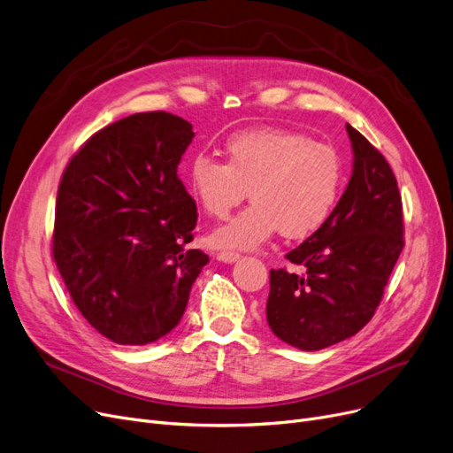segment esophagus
<instances>
[{"instance_id": "1", "label": "esophagus", "mask_w": 453, "mask_h": 453, "mask_svg": "<svg viewBox=\"0 0 453 453\" xmlns=\"http://www.w3.org/2000/svg\"><path fill=\"white\" fill-rule=\"evenodd\" d=\"M239 257H241V255L234 253V251H219V253H216V259L222 261V263H234Z\"/></svg>"}]
</instances>
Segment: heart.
I'll use <instances>...</instances> for the list:
<instances>
[{"instance_id": "1", "label": "heart", "mask_w": 453, "mask_h": 453, "mask_svg": "<svg viewBox=\"0 0 453 453\" xmlns=\"http://www.w3.org/2000/svg\"><path fill=\"white\" fill-rule=\"evenodd\" d=\"M227 163L194 155L187 180L212 219L226 220L248 196L253 202L231 224L212 233L220 248L251 250L280 229L303 239L320 229L344 188V165L331 146L287 129H250L229 136Z\"/></svg>"}]
</instances>
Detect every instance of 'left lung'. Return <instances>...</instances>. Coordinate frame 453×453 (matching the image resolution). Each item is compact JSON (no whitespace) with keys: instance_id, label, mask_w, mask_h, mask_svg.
<instances>
[{"instance_id":"1","label":"left lung","mask_w":453,"mask_h":453,"mask_svg":"<svg viewBox=\"0 0 453 453\" xmlns=\"http://www.w3.org/2000/svg\"><path fill=\"white\" fill-rule=\"evenodd\" d=\"M346 131L349 183L326 224L285 255L302 273L270 270L268 326L305 351L337 344L372 320L405 244L392 168L357 129L346 124Z\"/></svg>"}]
</instances>
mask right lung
<instances>
[{
	"label": "right lung",
	"instance_id": "1",
	"mask_svg": "<svg viewBox=\"0 0 453 453\" xmlns=\"http://www.w3.org/2000/svg\"><path fill=\"white\" fill-rule=\"evenodd\" d=\"M192 139L180 116L131 114L94 133L58 185L55 265L87 322L116 344L170 333L209 263L187 246L198 212L178 165Z\"/></svg>",
	"mask_w": 453,
	"mask_h": 453
}]
</instances>
